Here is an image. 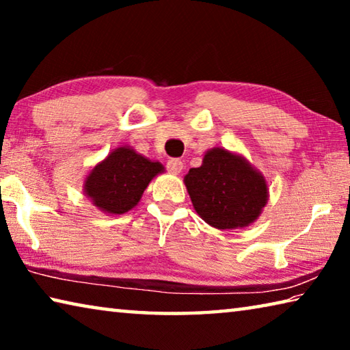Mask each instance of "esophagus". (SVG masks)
Instances as JSON below:
<instances>
[{
  "label": "esophagus",
  "instance_id": "obj_1",
  "mask_svg": "<svg viewBox=\"0 0 350 350\" xmlns=\"http://www.w3.org/2000/svg\"><path fill=\"white\" fill-rule=\"evenodd\" d=\"M167 168L170 173L180 174L183 170V163H182V161H179V159H171V161H168V163H167Z\"/></svg>",
  "mask_w": 350,
  "mask_h": 350
}]
</instances>
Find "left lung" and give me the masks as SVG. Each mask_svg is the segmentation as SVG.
<instances>
[{"label": "left lung", "mask_w": 350, "mask_h": 350, "mask_svg": "<svg viewBox=\"0 0 350 350\" xmlns=\"http://www.w3.org/2000/svg\"><path fill=\"white\" fill-rule=\"evenodd\" d=\"M194 210L217 230L245 228L269 202L264 174L238 152L215 146L183 177Z\"/></svg>", "instance_id": "obj_1"}]
</instances>
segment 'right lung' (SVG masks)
<instances>
[{
    "label": "right lung",
    "instance_id": "obj_1",
    "mask_svg": "<svg viewBox=\"0 0 350 350\" xmlns=\"http://www.w3.org/2000/svg\"><path fill=\"white\" fill-rule=\"evenodd\" d=\"M162 173L161 162L150 161L131 146H118L88 173L83 194L100 211L118 216L133 210L150 182Z\"/></svg>",
    "mask_w": 350,
    "mask_h": 350
}]
</instances>
